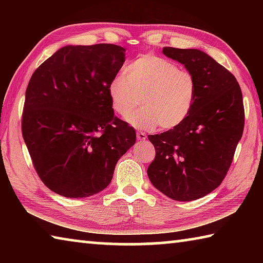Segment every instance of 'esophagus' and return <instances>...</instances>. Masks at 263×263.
I'll use <instances>...</instances> for the list:
<instances>
[{"label":"esophagus","mask_w":263,"mask_h":263,"mask_svg":"<svg viewBox=\"0 0 263 263\" xmlns=\"http://www.w3.org/2000/svg\"><path fill=\"white\" fill-rule=\"evenodd\" d=\"M146 138H147V137H146L144 132H137V140L142 141V140H145Z\"/></svg>","instance_id":"obj_1"}]
</instances>
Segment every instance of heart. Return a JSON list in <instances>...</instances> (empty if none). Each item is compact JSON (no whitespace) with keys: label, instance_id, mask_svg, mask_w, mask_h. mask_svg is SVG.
Returning <instances> with one entry per match:
<instances>
[{"label":"heart","instance_id":"obj_1","mask_svg":"<svg viewBox=\"0 0 263 263\" xmlns=\"http://www.w3.org/2000/svg\"><path fill=\"white\" fill-rule=\"evenodd\" d=\"M196 92L193 74L153 54L139 57L108 84L111 108L121 117H126L140 102L142 108L126 118L138 130L158 125L171 130L181 125L193 110Z\"/></svg>","mask_w":263,"mask_h":263}]
</instances>
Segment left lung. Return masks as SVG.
<instances>
[{"mask_svg":"<svg viewBox=\"0 0 263 263\" xmlns=\"http://www.w3.org/2000/svg\"><path fill=\"white\" fill-rule=\"evenodd\" d=\"M195 77L197 92L188 118L172 130L148 136L155 158L147 175L155 188L175 201H195L210 194L228 174L245 111L239 83L205 52L163 47Z\"/></svg>","mask_w":263,"mask_h":263,"instance_id":"1","label":"left lung"}]
</instances>
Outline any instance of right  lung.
<instances>
[{"instance_id":"right-lung-1","label":"right lung","mask_w":263,"mask_h":263,"mask_svg":"<svg viewBox=\"0 0 263 263\" xmlns=\"http://www.w3.org/2000/svg\"><path fill=\"white\" fill-rule=\"evenodd\" d=\"M125 61L114 44L67 45L34 70L25 92L22 133L37 174L64 197L100 193L136 131L115 117L108 84Z\"/></svg>"}]
</instances>
